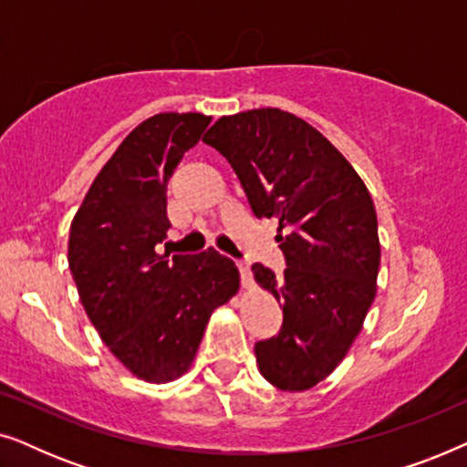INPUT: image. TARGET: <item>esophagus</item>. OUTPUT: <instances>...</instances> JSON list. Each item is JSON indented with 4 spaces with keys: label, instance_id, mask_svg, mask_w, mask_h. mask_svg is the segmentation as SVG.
Returning <instances> with one entry per match:
<instances>
[{
    "label": "esophagus",
    "instance_id": "1",
    "mask_svg": "<svg viewBox=\"0 0 467 467\" xmlns=\"http://www.w3.org/2000/svg\"><path fill=\"white\" fill-rule=\"evenodd\" d=\"M238 270H240V278H242V285L246 286H253V274H251V265H248V261H238Z\"/></svg>",
    "mask_w": 467,
    "mask_h": 467
}]
</instances>
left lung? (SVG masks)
<instances>
[{
	"label": "left lung",
	"mask_w": 467,
	"mask_h": 467,
	"mask_svg": "<svg viewBox=\"0 0 467 467\" xmlns=\"http://www.w3.org/2000/svg\"><path fill=\"white\" fill-rule=\"evenodd\" d=\"M203 142L232 163L254 216L278 221L286 270L253 274L283 306V327L254 355L267 382L306 391L340 366L376 297L372 195L321 131L278 108L221 117Z\"/></svg>",
	"instance_id": "left-lung-1"
}]
</instances>
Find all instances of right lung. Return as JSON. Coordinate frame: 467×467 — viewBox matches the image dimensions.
<instances>
[{
  "label": "right lung",
  "instance_id": "add662e5",
  "mask_svg": "<svg viewBox=\"0 0 467 467\" xmlns=\"http://www.w3.org/2000/svg\"><path fill=\"white\" fill-rule=\"evenodd\" d=\"M200 112L140 123L95 178L69 227L67 261L93 327L146 382H170L195 359L210 315L238 293L225 254H159L168 238V181L210 125Z\"/></svg>",
  "mask_w": 467,
  "mask_h": 467
}]
</instances>
